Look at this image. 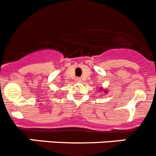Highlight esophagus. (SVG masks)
I'll list each match as a JSON object with an SVG mask.
<instances>
[{
    "mask_svg": "<svg viewBox=\"0 0 156 156\" xmlns=\"http://www.w3.org/2000/svg\"><path fill=\"white\" fill-rule=\"evenodd\" d=\"M76 81L77 83H81L82 82V79H81V78H80V77H78V78H76Z\"/></svg>",
    "mask_w": 156,
    "mask_h": 156,
    "instance_id": "esophagus-1",
    "label": "esophagus"
}]
</instances>
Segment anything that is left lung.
Wrapping results in <instances>:
<instances>
[{
	"mask_svg": "<svg viewBox=\"0 0 156 156\" xmlns=\"http://www.w3.org/2000/svg\"><path fill=\"white\" fill-rule=\"evenodd\" d=\"M102 90V87H100V90ZM105 93H107V91H106V90H105Z\"/></svg>",
	"mask_w": 156,
	"mask_h": 156,
	"instance_id": "obj_1",
	"label": "left lung"
}]
</instances>
